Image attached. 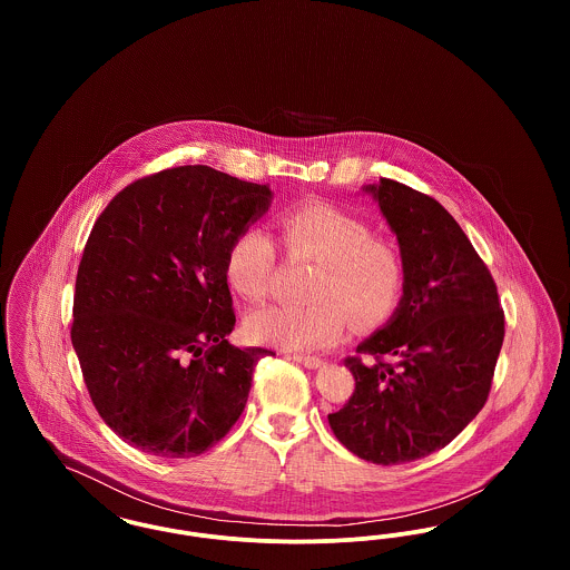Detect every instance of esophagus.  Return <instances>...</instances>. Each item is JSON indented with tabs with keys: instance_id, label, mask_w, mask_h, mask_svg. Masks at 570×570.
<instances>
[{
	"instance_id": "1",
	"label": "esophagus",
	"mask_w": 570,
	"mask_h": 570,
	"mask_svg": "<svg viewBox=\"0 0 570 570\" xmlns=\"http://www.w3.org/2000/svg\"><path fill=\"white\" fill-rule=\"evenodd\" d=\"M291 358H293V361H297L301 365H305V367H309V370H316V367H321V365H323V358H318V356H309V354H293Z\"/></svg>"
}]
</instances>
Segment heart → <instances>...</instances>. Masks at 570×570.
I'll list each match as a JSON object with an SVG mask.
<instances>
[{
	"label": "heart",
	"instance_id": "obj_1",
	"mask_svg": "<svg viewBox=\"0 0 570 570\" xmlns=\"http://www.w3.org/2000/svg\"><path fill=\"white\" fill-rule=\"evenodd\" d=\"M291 254L318 261L309 279V303H273L252 312L245 331L256 344L282 351H316L337 344L348 321L367 328L384 323L404 288L397 247L372 237L367 222L328 203H305L282 217ZM277 252L272 233L252 224L233 239L226 275L249 301L267 297L275 284Z\"/></svg>",
	"mask_w": 570,
	"mask_h": 570
}]
</instances>
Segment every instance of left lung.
Returning <instances> with one entry per match:
<instances>
[{
  "mask_svg": "<svg viewBox=\"0 0 570 570\" xmlns=\"http://www.w3.org/2000/svg\"><path fill=\"white\" fill-rule=\"evenodd\" d=\"M397 237L404 293L348 356L354 393L328 425L361 460L393 465L444 449L488 402L504 314L485 263L453 216L421 191L363 186Z\"/></svg>",
  "mask_w": 570,
  "mask_h": 570,
  "instance_id": "1",
  "label": "left lung"
}]
</instances>
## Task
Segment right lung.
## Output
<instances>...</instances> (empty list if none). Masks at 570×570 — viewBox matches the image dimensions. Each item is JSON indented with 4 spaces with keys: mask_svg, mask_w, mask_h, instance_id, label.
Returning <instances> with one entry per match:
<instances>
[{
    "mask_svg": "<svg viewBox=\"0 0 570 570\" xmlns=\"http://www.w3.org/2000/svg\"><path fill=\"white\" fill-rule=\"evenodd\" d=\"M272 198L269 186L177 166L130 184L94 224L70 335L94 406L136 449L196 458L242 416L269 351L226 340V254Z\"/></svg>",
    "mask_w": 570,
    "mask_h": 570,
    "instance_id": "1",
    "label": "right lung"
}]
</instances>
